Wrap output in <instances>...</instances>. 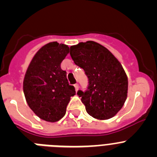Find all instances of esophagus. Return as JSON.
Segmentation results:
<instances>
[{
  "label": "esophagus",
  "instance_id": "1",
  "mask_svg": "<svg viewBox=\"0 0 157 157\" xmlns=\"http://www.w3.org/2000/svg\"><path fill=\"white\" fill-rule=\"evenodd\" d=\"M75 90L78 91V83H75Z\"/></svg>",
  "mask_w": 157,
  "mask_h": 157
}]
</instances>
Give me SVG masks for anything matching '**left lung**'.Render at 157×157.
Masks as SVG:
<instances>
[{
    "mask_svg": "<svg viewBox=\"0 0 157 157\" xmlns=\"http://www.w3.org/2000/svg\"><path fill=\"white\" fill-rule=\"evenodd\" d=\"M70 55L88 78L86 90L77 92L87 113L98 120L113 117L127 97L128 79L121 63L108 48L92 41L71 46Z\"/></svg>",
    "mask_w": 157,
    "mask_h": 157,
    "instance_id": "1",
    "label": "left lung"
}]
</instances>
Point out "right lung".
Returning a JSON list of instances; mask_svg holds the SVG:
<instances>
[{"label":"right lung","instance_id":"1","mask_svg":"<svg viewBox=\"0 0 157 157\" xmlns=\"http://www.w3.org/2000/svg\"><path fill=\"white\" fill-rule=\"evenodd\" d=\"M69 47L56 41L41 47L32 59L23 80L29 107L41 120L56 122L64 116L70 98L75 94L60 63Z\"/></svg>","mask_w":157,"mask_h":157}]
</instances>
